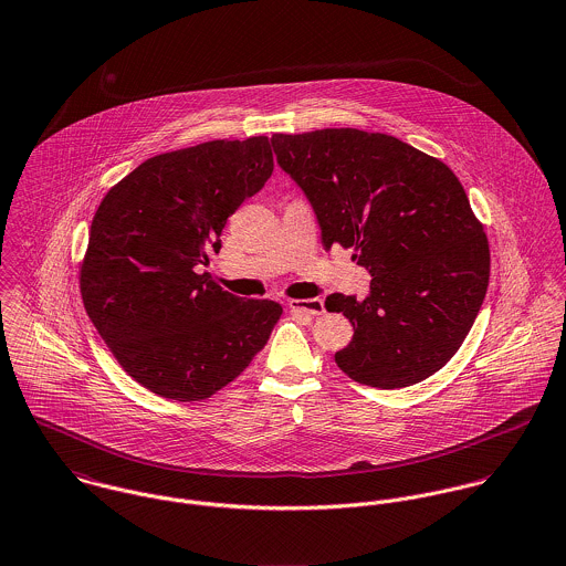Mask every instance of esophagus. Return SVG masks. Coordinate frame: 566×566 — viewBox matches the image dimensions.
<instances>
[{
    "label": "esophagus",
    "instance_id": "esophagus-1",
    "mask_svg": "<svg viewBox=\"0 0 566 566\" xmlns=\"http://www.w3.org/2000/svg\"><path fill=\"white\" fill-rule=\"evenodd\" d=\"M289 308L297 311V313L313 314V316L325 313V306H323V302L318 297H313V300H291Z\"/></svg>",
    "mask_w": 566,
    "mask_h": 566
}]
</instances>
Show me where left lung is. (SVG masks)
Wrapping results in <instances>:
<instances>
[{"mask_svg":"<svg viewBox=\"0 0 566 566\" xmlns=\"http://www.w3.org/2000/svg\"><path fill=\"white\" fill-rule=\"evenodd\" d=\"M277 165L313 206L323 248L354 250L369 295L334 293L327 313L354 325L336 352L343 374L376 388L434 376L482 308L491 252L455 174L379 132L325 127L271 136Z\"/></svg>","mask_w":566,"mask_h":566,"instance_id":"left-lung-1","label":"left lung"}]
</instances>
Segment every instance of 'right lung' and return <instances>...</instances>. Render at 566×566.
Listing matches in <instances>:
<instances>
[{"label": "right lung", "mask_w": 566, "mask_h": 566, "mask_svg": "<svg viewBox=\"0 0 566 566\" xmlns=\"http://www.w3.org/2000/svg\"><path fill=\"white\" fill-rule=\"evenodd\" d=\"M273 174L266 136L208 140L138 165L102 199L80 266L86 314L127 376L199 401L266 345L282 306L223 291L197 264Z\"/></svg>", "instance_id": "right-lung-1"}]
</instances>
